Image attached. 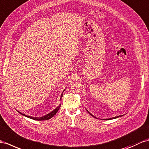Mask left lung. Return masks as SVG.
<instances>
[{"label":"left lung","mask_w":149,"mask_h":149,"mask_svg":"<svg viewBox=\"0 0 149 149\" xmlns=\"http://www.w3.org/2000/svg\"><path fill=\"white\" fill-rule=\"evenodd\" d=\"M86 110H87V112H88L90 114H91V116H94V118H96V117H95L94 115H93V114H91L89 111H88V110H87V109H86ZM121 116H123V115H120V116H115V117H113V118H106V119H103L104 120H113V119H115V118H119V117H121Z\"/></svg>","instance_id":"left-lung-1"}]
</instances>
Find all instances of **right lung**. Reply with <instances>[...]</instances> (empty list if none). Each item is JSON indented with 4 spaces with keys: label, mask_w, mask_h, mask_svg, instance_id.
I'll list each match as a JSON object with an SVG mask.
<instances>
[{
    "label": "right lung",
    "mask_w": 149,
    "mask_h": 149,
    "mask_svg": "<svg viewBox=\"0 0 149 149\" xmlns=\"http://www.w3.org/2000/svg\"><path fill=\"white\" fill-rule=\"evenodd\" d=\"M65 90V89L63 91V92H62V94H61V96H60V100H61V98H62V96H63V93ZM60 108V104L58 106H57V107H56L54 110H53V111H51L50 113H49L47 114H45V115H44V116H41V117H34V116H28V115H26V114H24L22 113H21V112H19V111H18L17 110V111L19 113L21 114H22V116H26V117L29 118H31V119H32V120H38V121H42V120H49V119H50V118H52V117L54 116L55 115V114H56V113L57 112H58V111L59 110Z\"/></svg>",
    "instance_id": "add662e5"
}]
</instances>
